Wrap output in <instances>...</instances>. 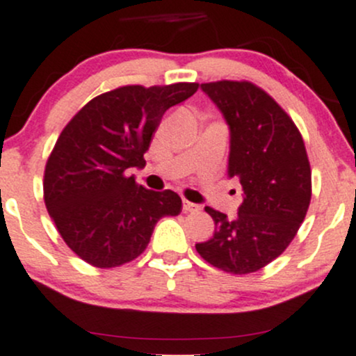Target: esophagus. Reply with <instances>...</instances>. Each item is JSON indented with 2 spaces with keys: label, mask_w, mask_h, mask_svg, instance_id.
I'll list each match as a JSON object with an SVG mask.
<instances>
[{
  "label": "esophagus",
  "mask_w": 356,
  "mask_h": 356,
  "mask_svg": "<svg viewBox=\"0 0 356 356\" xmlns=\"http://www.w3.org/2000/svg\"><path fill=\"white\" fill-rule=\"evenodd\" d=\"M182 211H184V213H196V211H200V204L191 203V201L184 200V201H182Z\"/></svg>",
  "instance_id": "1"
}]
</instances>
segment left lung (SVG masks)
<instances>
[{
    "instance_id": "1",
    "label": "left lung",
    "mask_w": 356,
    "mask_h": 356,
    "mask_svg": "<svg viewBox=\"0 0 356 356\" xmlns=\"http://www.w3.org/2000/svg\"><path fill=\"white\" fill-rule=\"evenodd\" d=\"M201 90L230 131L228 179L241 182L244 200L230 218L204 208L215 232L196 250L227 273L259 271L293 241L309 209L312 186L304 140L286 112L249 81H215Z\"/></svg>"
}]
</instances>
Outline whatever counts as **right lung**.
<instances>
[{"instance_id": "add662e5", "label": "right lung", "mask_w": 356, "mask_h": 356, "mask_svg": "<svg viewBox=\"0 0 356 356\" xmlns=\"http://www.w3.org/2000/svg\"><path fill=\"white\" fill-rule=\"evenodd\" d=\"M196 90L197 83L115 88L90 100L59 134L44 201L66 244L88 264L115 268L136 259L156 222L181 213L177 193L138 186L126 170L145 167L163 114Z\"/></svg>"}]
</instances>
